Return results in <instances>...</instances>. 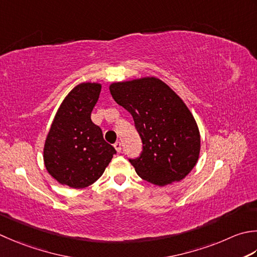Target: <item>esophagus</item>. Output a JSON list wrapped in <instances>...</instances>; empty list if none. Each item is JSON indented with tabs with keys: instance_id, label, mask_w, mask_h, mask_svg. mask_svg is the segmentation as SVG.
<instances>
[{
	"instance_id": "34e87169",
	"label": "esophagus",
	"mask_w": 257,
	"mask_h": 257,
	"mask_svg": "<svg viewBox=\"0 0 257 257\" xmlns=\"http://www.w3.org/2000/svg\"><path fill=\"white\" fill-rule=\"evenodd\" d=\"M113 147H114V149L117 150L118 153H120L121 152V143L120 142H117V143H114V145H113Z\"/></svg>"
}]
</instances>
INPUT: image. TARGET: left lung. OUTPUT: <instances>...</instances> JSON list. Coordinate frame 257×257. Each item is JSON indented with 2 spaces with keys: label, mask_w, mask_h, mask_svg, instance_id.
Returning <instances> with one entry per match:
<instances>
[{
  "label": "left lung",
  "mask_w": 257,
  "mask_h": 257,
  "mask_svg": "<svg viewBox=\"0 0 257 257\" xmlns=\"http://www.w3.org/2000/svg\"><path fill=\"white\" fill-rule=\"evenodd\" d=\"M109 89L132 113L143 140L140 157L129 160L139 177L158 186L184 179L199 158L200 135L179 95L155 77L113 82Z\"/></svg>",
  "instance_id": "1"
}]
</instances>
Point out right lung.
<instances>
[{
    "mask_svg": "<svg viewBox=\"0 0 257 257\" xmlns=\"http://www.w3.org/2000/svg\"><path fill=\"white\" fill-rule=\"evenodd\" d=\"M101 91L98 82H82L68 93L54 115L43 148L44 166L61 185L84 188L101 177L115 149L91 120Z\"/></svg>",
    "mask_w": 257,
    "mask_h": 257,
    "instance_id": "1",
    "label": "right lung"
}]
</instances>
